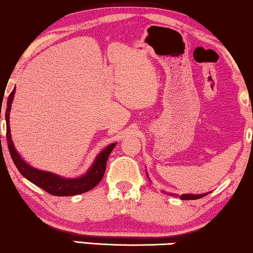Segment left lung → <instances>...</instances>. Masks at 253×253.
Returning a JSON list of instances; mask_svg holds the SVG:
<instances>
[{
	"label": "left lung",
	"mask_w": 253,
	"mask_h": 253,
	"mask_svg": "<svg viewBox=\"0 0 253 253\" xmlns=\"http://www.w3.org/2000/svg\"><path fill=\"white\" fill-rule=\"evenodd\" d=\"M206 195H209V193H203V195H182L179 196V198L182 200H192V199H199V198H203V197H205ZM175 196V195H172Z\"/></svg>",
	"instance_id": "8db88e82"
}]
</instances>
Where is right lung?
<instances>
[{"mask_svg": "<svg viewBox=\"0 0 253 253\" xmlns=\"http://www.w3.org/2000/svg\"><path fill=\"white\" fill-rule=\"evenodd\" d=\"M16 87L12 89L10 93L8 101H6V110H5V122H6V141H8V147L10 155H11L13 164L16 165L17 169H18L20 174H22L26 179L32 182L33 184L39 186L44 191L53 196H76L81 195V193L87 192L89 190L94 188L95 185L99 184L101 181L103 175L106 171V165L107 160L110 152L115 147L116 143H113L107 146L105 150L100 152V154L95 158L94 162L89 168V170L86 172L85 175L81 176V177L76 178H65L61 177L56 174L49 171H43L40 169L31 167L27 165L25 161L20 158L18 152L16 151L13 143L11 140V133H10V126H9V116H10V109H11V102L13 100V95H15ZM2 106V102H1ZM2 108V107H1Z\"/></svg>", "mask_w": 253, "mask_h": 253, "instance_id": "1", "label": "right lung"}]
</instances>
